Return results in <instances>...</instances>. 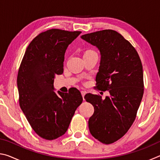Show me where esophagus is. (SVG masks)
<instances>
[{"label":"esophagus","instance_id":"obj_1","mask_svg":"<svg viewBox=\"0 0 160 160\" xmlns=\"http://www.w3.org/2000/svg\"><path fill=\"white\" fill-rule=\"evenodd\" d=\"M85 94H86V92L85 91H82L81 92V94H82V98H83V100H85V98H84V97H85Z\"/></svg>","mask_w":160,"mask_h":160}]
</instances>
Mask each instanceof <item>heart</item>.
Segmentation results:
<instances>
[{
	"label": "heart",
	"mask_w": 160,
	"mask_h": 160,
	"mask_svg": "<svg viewBox=\"0 0 160 160\" xmlns=\"http://www.w3.org/2000/svg\"><path fill=\"white\" fill-rule=\"evenodd\" d=\"M90 51H87V52H90Z\"/></svg>",
	"instance_id": "1"
}]
</instances>
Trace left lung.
Masks as SVG:
<instances>
[{
  "instance_id": "obj_1",
  "label": "left lung",
  "mask_w": 160,
  "mask_h": 160,
  "mask_svg": "<svg viewBox=\"0 0 160 160\" xmlns=\"http://www.w3.org/2000/svg\"><path fill=\"white\" fill-rule=\"evenodd\" d=\"M81 39L99 51L97 88L110 94L104 99L96 94L85 96L94 109L89 129L99 141L111 144L123 137L135 121L144 91L141 61L131 43L112 29L84 34Z\"/></svg>"
}]
</instances>
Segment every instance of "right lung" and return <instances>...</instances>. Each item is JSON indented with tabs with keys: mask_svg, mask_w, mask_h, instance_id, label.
Returning <instances> with one entry per match:
<instances>
[{
	"mask_svg": "<svg viewBox=\"0 0 160 160\" xmlns=\"http://www.w3.org/2000/svg\"><path fill=\"white\" fill-rule=\"evenodd\" d=\"M80 33L58 29L42 32L30 42L21 62L17 78L20 106L32 129L44 139L66 133L82 102L76 88L56 94L53 88L56 75L63 72L67 48Z\"/></svg>",
	"mask_w": 160,
	"mask_h": 160,
	"instance_id": "1",
	"label": "right lung"
}]
</instances>
